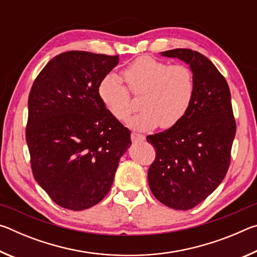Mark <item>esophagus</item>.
Segmentation results:
<instances>
[{"label": "esophagus", "instance_id": "34e87169", "mask_svg": "<svg viewBox=\"0 0 257 257\" xmlns=\"http://www.w3.org/2000/svg\"><path fill=\"white\" fill-rule=\"evenodd\" d=\"M132 141L134 143H142L145 141V136L144 135H141V134H137V133H133L132 134Z\"/></svg>", "mask_w": 257, "mask_h": 257}]
</instances>
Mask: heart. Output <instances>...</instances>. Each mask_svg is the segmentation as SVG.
Wrapping results in <instances>:
<instances>
[{"label": "heart", "instance_id": "obj_1", "mask_svg": "<svg viewBox=\"0 0 257 257\" xmlns=\"http://www.w3.org/2000/svg\"><path fill=\"white\" fill-rule=\"evenodd\" d=\"M123 78L130 92L142 95V112L125 120L128 127L146 132L162 125L169 128L184 118L193 101V72L184 64H171L152 56H141L124 69ZM98 97L115 119L122 120L132 111L129 92L113 73L99 82Z\"/></svg>", "mask_w": 257, "mask_h": 257}]
</instances>
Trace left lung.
Masks as SVG:
<instances>
[{"label":"left lung","mask_w":257,"mask_h":257,"mask_svg":"<svg viewBox=\"0 0 257 257\" xmlns=\"http://www.w3.org/2000/svg\"><path fill=\"white\" fill-rule=\"evenodd\" d=\"M193 72L195 92L188 111L163 133L147 136L156 149L147 178L159 201L190 210L211 195L227 175L236 122L224 77L206 56L188 49L161 52Z\"/></svg>","instance_id":"1"}]
</instances>
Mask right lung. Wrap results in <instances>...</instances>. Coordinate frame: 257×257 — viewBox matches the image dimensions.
Segmentation results:
<instances>
[{
    "mask_svg": "<svg viewBox=\"0 0 257 257\" xmlns=\"http://www.w3.org/2000/svg\"><path fill=\"white\" fill-rule=\"evenodd\" d=\"M119 60V55L64 52L33 84L26 129L33 175L61 207L81 211L101 202L132 145L130 130L106 110L97 93Z\"/></svg>",
    "mask_w": 257,
    "mask_h": 257,
    "instance_id": "right-lung-1",
    "label": "right lung"
}]
</instances>
